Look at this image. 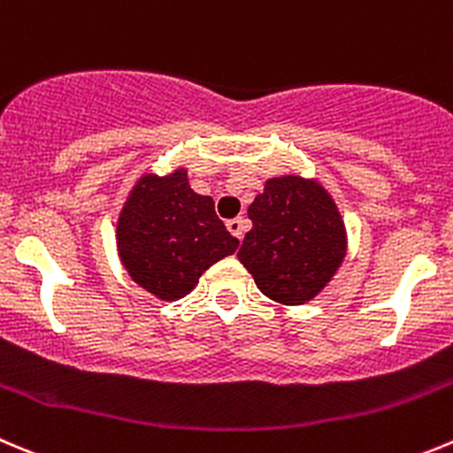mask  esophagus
<instances>
[{"instance_id":"1","label":"esophagus","mask_w":453,"mask_h":453,"mask_svg":"<svg viewBox=\"0 0 453 453\" xmlns=\"http://www.w3.org/2000/svg\"><path fill=\"white\" fill-rule=\"evenodd\" d=\"M227 230L232 232V234L236 236V239H243V234H246V230H248V219H243V217H236V219H230V221H227Z\"/></svg>"}]
</instances>
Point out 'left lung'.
<instances>
[{
	"label": "left lung",
	"mask_w": 453,
	"mask_h": 453,
	"mask_svg": "<svg viewBox=\"0 0 453 453\" xmlns=\"http://www.w3.org/2000/svg\"><path fill=\"white\" fill-rule=\"evenodd\" d=\"M252 230L236 252L265 297L303 303L344 259V226L331 196L297 176L270 179L248 207Z\"/></svg>",
	"instance_id": "8db88e82"
}]
</instances>
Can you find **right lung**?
I'll return each instance as SVG.
<instances>
[{
  "label": "right lung",
  "mask_w": 453,
  "mask_h": 453,
  "mask_svg": "<svg viewBox=\"0 0 453 453\" xmlns=\"http://www.w3.org/2000/svg\"><path fill=\"white\" fill-rule=\"evenodd\" d=\"M118 248L134 281L156 297H185L198 277L239 248L214 201L188 185V172L145 176L118 221Z\"/></svg>",
  "instance_id": "obj_1"
}]
</instances>
